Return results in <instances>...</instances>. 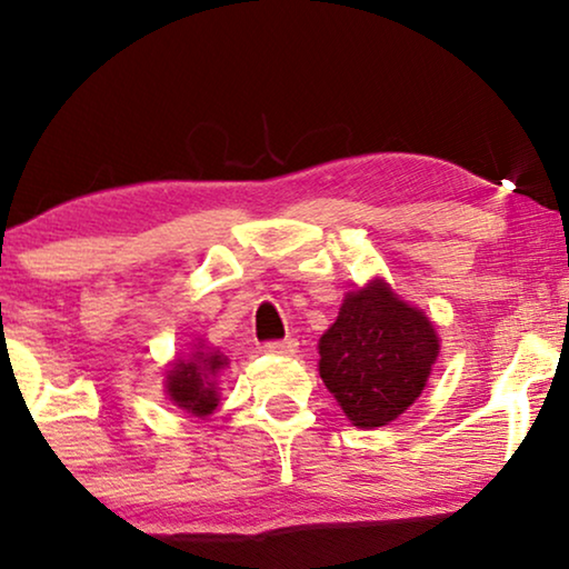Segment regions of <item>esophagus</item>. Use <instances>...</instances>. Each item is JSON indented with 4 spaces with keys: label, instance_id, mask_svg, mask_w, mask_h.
Masks as SVG:
<instances>
[{
    "label": "esophagus",
    "instance_id": "obj_1",
    "mask_svg": "<svg viewBox=\"0 0 569 569\" xmlns=\"http://www.w3.org/2000/svg\"><path fill=\"white\" fill-rule=\"evenodd\" d=\"M263 352L269 355H295L298 352V341L295 339H274V341H263Z\"/></svg>",
    "mask_w": 569,
    "mask_h": 569
}]
</instances>
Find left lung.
<instances>
[{
  "label": "left lung",
  "instance_id": "8db88e82",
  "mask_svg": "<svg viewBox=\"0 0 569 569\" xmlns=\"http://www.w3.org/2000/svg\"><path fill=\"white\" fill-rule=\"evenodd\" d=\"M438 333L425 313L386 282L349 292L318 341V370L357 427H380L417 401L438 360Z\"/></svg>",
  "mask_w": 569,
  "mask_h": 569
}]
</instances>
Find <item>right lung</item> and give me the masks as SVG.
<instances>
[{"mask_svg": "<svg viewBox=\"0 0 569 569\" xmlns=\"http://www.w3.org/2000/svg\"><path fill=\"white\" fill-rule=\"evenodd\" d=\"M224 365H228V360L220 352H197L191 360L176 362L168 376L170 401L197 417L212 415L217 401H220L212 378Z\"/></svg>", "mask_w": 569, "mask_h": 569, "instance_id": "right-lung-1", "label": "right lung"}]
</instances>
